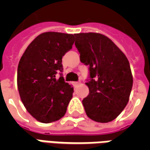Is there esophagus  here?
<instances>
[{
	"instance_id": "1",
	"label": "esophagus",
	"mask_w": 150,
	"mask_h": 150,
	"mask_svg": "<svg viewBox=\"0 0 150 150\" xmlns=\"http://www.w3.org/2000/svg\"><path fill=\"white\" fill-rule=\"evenodd\" d=\"M79 83H80V82H75V86H78V85H79Z\"/></svg>"
}]
</instances>
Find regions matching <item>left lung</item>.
<instances>
[{"label": "left lung", "instance_id": "left-lung-1", "mask_svg": "<svg viewBox=\"0 0 150 150\" xmlns=\"http://www.w3.org/2000/svg\"><path fill=\"white\" fill-rule=\"evenodd\" d=\"M80 61L89 66V94L83 100L87 116L96 122L116 119L128 104L132 75L125 54L112 41L98 33L75 34Z\"/></svg>", "mask_w": 150, "mask_h": 150}]
</instances>
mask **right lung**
I'll list each match as a JSON object with an SVG mask.
<instances>
[{
    "label": "right lung",
    "mask_w": 150,
    "mask_h": 150,
    "mask_svg": "<svg viewBox=\"0 0 150 150\" xmlns=\"http://www.w3.org/2000/svg\"><path fill=\"white\" fill-rule=\"evenodd\" d=\"M73 34L46 32L35 38L19 61L18 88L28 112L42 123L65 115L74 92L62 76V58L72 48ZM60 73L58 78L57 74Z\"/></svg>",
    "instance_id": "add662e5"
}]
</instances>
